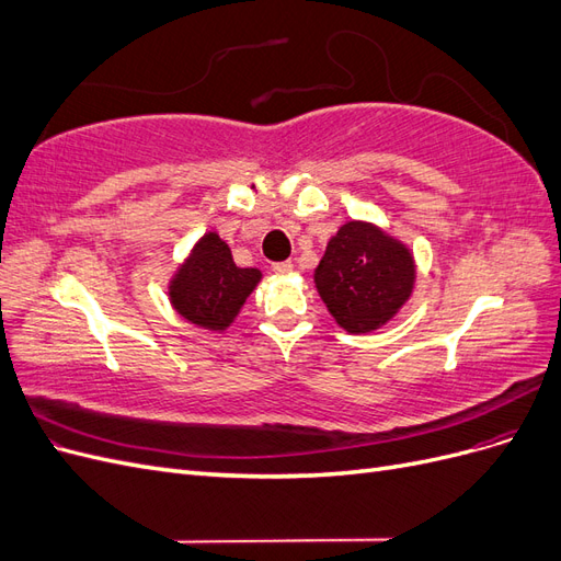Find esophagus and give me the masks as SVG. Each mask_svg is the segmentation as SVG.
<instances>
[{
	"mask_svg": "<svg viewBox=\"0 0 561 561\" xmlns=\"http://www.w3.org/2000/svg\"><path fill=\"white\" fill-rule=\"evenodd\" d=\"M271 268H274V274H290L293 262H274L271 264Z\"/></svg>",
	"mask_w": 561,
	"mask_h": 561,
	"instance_id": "esophagus-1",
	"label": "esophagus"
}]
</instances>
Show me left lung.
Instances as JSON below:
<instances>
[{
  "label": "left lung",
  "instance_id": "8db88e82",
  "mask_svg": "<svg viewBox=\"0 0 561 561\" xmlns=\"http://www.w3.org/2000/svg\"><path fill=\"white\" fill-rule=\"evenodd\" d=\"M316 287L346 332L381 328L410 299L414 260L402 243L365 222H348L328 243Z\"/></svg>",
  "mask_w": 561,
  "mask_h": 561
}]
</instances>
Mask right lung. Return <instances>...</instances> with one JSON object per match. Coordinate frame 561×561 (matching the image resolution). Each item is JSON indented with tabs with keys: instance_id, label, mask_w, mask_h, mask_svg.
I'll return each instance as SVG.
<instances>
[{
	"instance_id": "right-lung-1",
	"label": "right lung",
	"mask_w": 561,
	"mask_h": 561,
	"mask_svg": "<svg viewBox=\"0 0 561 561\" xmlns=\"http://www.w3.org/2000/svg\"><path fill=\"white\" fill-rule=\"evenodd\" d=\"M257 268L233 264L229 245L206 233L171 283V301L182 318L206 330H225L260 283Z\"/></svg>"
}]
</instances>
